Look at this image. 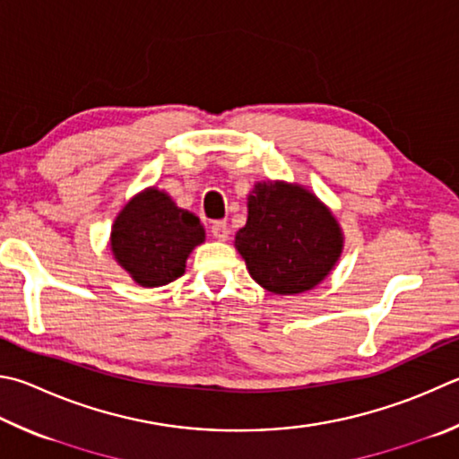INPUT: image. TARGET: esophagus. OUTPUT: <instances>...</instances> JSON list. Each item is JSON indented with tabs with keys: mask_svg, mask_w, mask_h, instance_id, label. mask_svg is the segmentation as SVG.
I'll return each mask as SVG.
<instances>
[{
	"mask_svg": "<svg viewBox=\"0 0 459 459\" xmlns=\"http://www.w3.org/2000/svg\"><path fill=\"white\" fill-rule=\"evenodd\" d=\"M211 232H212V237L219 238V240L229 238V227H227V222H224V221H216L211 227Z\"/></svg>",
	"mask_w": 459,
	"mask_h": 459,
	"instance_id": "esophagus-1",
	"label": "esophagus"
}]
</instances>
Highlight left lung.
<instances>
[{
	"label": "left lung",
	"instance_id": "obj_1",
	"mask_svg": "<svg viewBox=\"0 0 459 459\" xmlns=\"http://www.w3.org/2000/svg\"><path fill=\"white\" fill-rule=\"evenodd\" d=\"M247 206L235 247L258 285L274 295H297L327 277L343 251V232L311 190L256 182Z\"/></svg>",
	"mask_w": 459,
	"mask_h": 459
}]
</instances>
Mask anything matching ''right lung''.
<instances>
[{"mask_svg": "<svg viewBox=\"0 0 459 459\" xmlns=\"http://www.w3.org/2000/svg\"><path fill=\"white\" fill-rule=\"evenodd\" d=\"M201 243V219L154 186L122 208L110 235L114 258L143 287H162L182 277L188 255Z\"/></svg>", "mask_w": 459, "mask_h": 459, "instance_id": "1", "label": "right lung"}]
</instances>
